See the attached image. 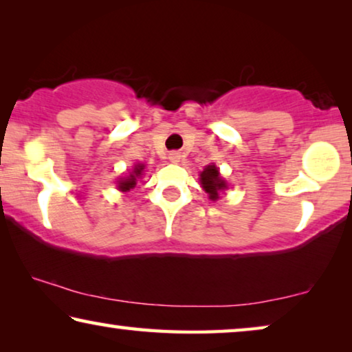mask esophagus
<instances>
[{
  "instance_id": "1",
  "label": "esophagus",
  "mask_w": 352,
  "mask_h": 352,
  "mask_svg": "<svg viewBox=\"0 0 352 352\" xmlns=\"http://www.w3.org/2000/svg\"><path fill=\"white\" fill-rule=\"evenodd\" d=\"M169 160L172 161V162H180V153H177V151H174V153H170L169 155Z\"/></svg>"
}]
</instances>
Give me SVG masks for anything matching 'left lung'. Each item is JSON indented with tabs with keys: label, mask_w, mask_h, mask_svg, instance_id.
Returning a JSON list of instances; mask_svg holds the SVG:
<instances>
[{
	"label": "left lung",
	"mask_w": 352,
	"mask_h": 352,
	"mask_svg": "<svg viewBox=\"0 0 352 352\" xmlns=\"http://www.w3.org/2000/svg\"><path fill=\"white\" fill-rule=\"evenodd\" d=\"M201 185L206 190V192H209V197L212 201L219 199L220 191L226 188V183L223 178L220 177V172L215 167V164L207 166L206 169L201 172Z\"/></svg>",
	"instance_id": "8db88e82"
}]
</instances>
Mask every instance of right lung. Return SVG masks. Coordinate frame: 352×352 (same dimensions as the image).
<instances>
[{
  "label": "right lung",
  "mask_w": 352,
  "mask_h": 352,
  "mask_svg": "<svg viewBox=\"0 0 352 352\" xmlns=\"http://www.w3.org/2000/svg\"><path fill=\"white\" fill-rule=\"evenodd\" d=\"M143 169H145V166L143 164H137L135 167H133V172L131 175H129L127 178H124V180H121L120 182V190L121 191H129V190H132L133 186L137 185V178L142 175V172H143Z\"/></svg>",
  "instance_id": "1"
}]
</instances>
